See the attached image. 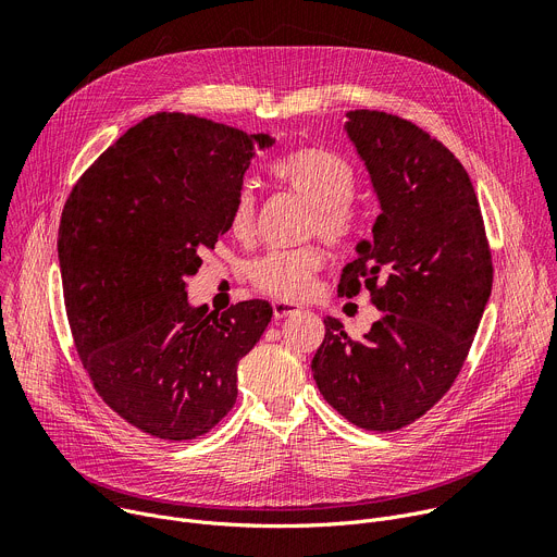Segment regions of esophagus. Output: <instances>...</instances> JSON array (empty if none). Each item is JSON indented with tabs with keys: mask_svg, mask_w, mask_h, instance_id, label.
Returning <instances> with one entry per match:
<instances>
[{
	"mask_svg": "<svg viewBox=\"0 0 557 557\" xmlns=\"http://www.w3.org/2000/svg\"><path fill=\"white\" fill-rule=\"evenodd\" d=\"M302 311L300 305H293V302H273V315L277 320L282 318H290V315H298Z\"/></svg>",
	"mask_w": 557,
	"mask_h": 557,
	"instance_id": "esophagus-1",
	"label": "esophagus"
}]
</instances>
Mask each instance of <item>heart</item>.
I'll return each instance as SVG.
<instances>
[{
	"label": "heart",
	"instance_id": "b5f03b06",
	"mask_svg": "<svg viewBox=\"0 0 557 557\" xmlns=\"http://www.w3.org/2000/svg\"><path fill=\"white\" fill-rule=\"evenodd\" d=\"M271 174L311 206L307 221L309 235H318L331 246H343L354 233V212L349 201L356 195V172L338 154L322 147H305L280 159ZM228 224L233 235L248 237L255 224V195L242 188L235 195ZM322 255L313 246L295 250H271L248 267L250 284L277 300H302L311 290Z\"/></svg>",
	"mask_w": 557,
	"mask_h": 557
}]
</instances>
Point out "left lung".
<instances>
[{
	"mask_svg": "<svg viewBox=\"0 0 557 557\" xmlns=\"http://www.w3.org/2000/svg\"><path fill=\"white\" fill-rule=\"evenodd\" d=\"M381 212L338 293H372L381 318L360 341L324 318L311 372L324 400L362 430L421 419L459 376L491 298L493 262L468 172L446 145L385 111H347Z\"/></svg>",
	"mask_w": 557,
	"mask_h": 557,
	"instance_id": "obj_1",
	"label": "left lung"
}]
</instances>
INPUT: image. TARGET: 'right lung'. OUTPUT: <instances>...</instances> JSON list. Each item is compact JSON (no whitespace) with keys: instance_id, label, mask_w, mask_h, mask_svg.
Here are the masks:
<instances>
[{"instance_id":"1","label":"right lung","mask_w":557,"mask_h":557,"mask_svg":"<svg viewBox=\"0 0 557 557\" xmlns=\"http://www.w3.org/2000/svg\"><path fill=\"white\" fill-rule=\"evenodd\" d=\"M273 143L161 111L102 152L64 203L58 257L76 351L111 410L157 438H197L231 412L237 364L271 322L264 300L193 307L185 282Z\"/></svg>"}]
</instances>
